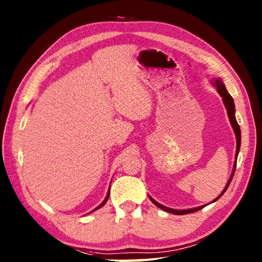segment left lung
<instances>
[{
	"instance_id": "8db88e82",
	"label": "left lung",
	"mask_w": 262,
	"mask_h": 262,
	"mask_svg": "<svg viewBox=\"0 0 262 262\" xmlns=\"http://www.w3.org/2000/svg\"><path fill=\"white\" fill-rule=\"evenodd\" d=\"M215 83H216L217 91H219L220 96H221L222 98H223V102H224L225 108H226V110H227V115H229L230 121H231L232 127H233V129H234L235 136H236V153H235V164H234V169H233V173H232V176H231V179L229 180V182H227V186L225 187L224 191L221 193V196H222V194H223V193L225 192L227 187L230 186L232 178H233V176H234V171H235V166H236V160H237V154H238V151H240V145H241V130H240V126H238L237 121H236V119H235V115H234V113H235L234 107H235V105H234V101H233V98L231 97V94H230L229 92H227L225 85L223 84V82H222L220 79H217ZM221 196H219V198H220ZM219 198H216L215 200H217ZM149 199H151V202H152L155 206H158L159 208L163 209V210H165V211H168V213L174 214V215H185V214H189V213H194V211H198L199 209H202V208L204 207V206H202V207H197V208L177 210V209H172V208H169V207H165V206L159 204L158 202H155V200H154L153 198H151V197H149ZM215 200H214V202H215Z\"/></svg>"
}]
</instances>
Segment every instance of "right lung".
I'll use <instances>...</instances> for the list:
<instances>
[{
  "label": "right lung",
  "instance_id": "1",
  "mask_svg": "<svg viewBox=\"0 0 262 262\" xmlns=\"http://www.w3.org/2000/svg\"><path fill=\"white\" fill-rule=\"evenodd\" d=\"M109 194H110V192H108V194H107V197H105V199L103 200V202L101 203V204H100L99 206H98V207L96 208V209H94V210H97V209H99V208H101L102 207V206L105 204V203H107V200H108V198H109Z\"/></svg>",
  "mask_w": 262,
  "mask_h": 262
}]
</instances>
